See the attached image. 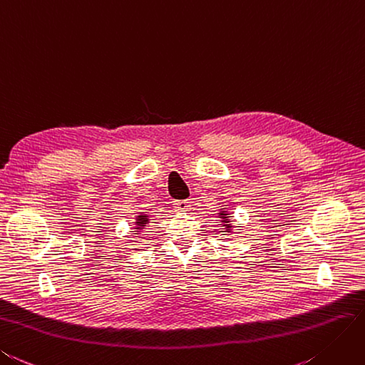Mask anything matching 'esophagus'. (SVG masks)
Listing matches in <instances>:
<instances>
[{
	"instance_id": "obj_1",
	"label": "esophagus",
	"mask_w": 365,
	"mask_h": 365,
	"mask_svg": "<svg viewBox=\"0 0 365 365\" xmlns=\"http://www.w3.org/2000/svg\"><path fill=\"white\" fill-rule=\"evenodd\" d=\"M175 209H176V212H187L190 209V201H187V200H184V201H175Z\"/></svg>"
}]
</instances>
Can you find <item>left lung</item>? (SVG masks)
<instances>
[{
    "label": "left lung",
    "instance_id": "obj_1",
    "mask_svg": "<svg viewBox=\"0 0 365 365\" xmlns=\"http://www.w3.org/2000/svg\"><path fill=\"white\" fill-rule=\"evenodd\" d=\"M218 218H220V222L224 227V230L227 233H232L233 232V224H232V215L227 212V209H220L218 212Z\"/></svg>",
    "mask_w": 365,
    "mask_h": 365
}]
</instances>
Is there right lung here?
Here are the masks:
<instances>
[{
  "mask_svg": "<svg viewBox=\"0 0 365 365\" xmlns=\"http://www.w3.org/2000/svg\"><path fill=\"white\" fill-rule=\"evenodd\" d=\"M150 222V216L147 215V213H144V212H140L136 215V218H135V227H133V235L135 236H138L140 235L145 227H147V224Z\"/></svg>",
  "mask_w": 365,
  "mask_h": 365,
  "instance_id": "right-lung-1",
  "label": "right lung"
}]
</instances>
